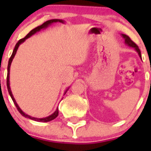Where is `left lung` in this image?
Returning a JSON list of instances; mask_svg holds the SVG:
<instances>
[{
    "instance_id": "left-lung-1",
    "label": "left lung",
    "mask_w": 151,
    "mask_h": 151,
    "mask_svg": "<svg viewBox=\"0 0 151 151\" xmlns=\"http://www.w3.org/2000/svg\"><path fill=\"white\" fill-rule=\"evenodd\" d=\"M122 36L123 37V38L124 39V43H125V45H127L129 46V47H131V48H135V50L138 52L139 55V57L141 58V52H140V50H139V48L138 46L136 45V44L134 43L133 41H132L129 36H127V35H125V34H122Z\"/></svg>"
}]
</instances>
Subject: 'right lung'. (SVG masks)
<instances>
[{
  "mask_svg": "<svg viewBox=\"0 0 151 151\" xmlns=\"http://www.w3.org/2000/svg\"><path fill=\"white\" fill-rule=\"evenodd\" d=\"M64 22L63 20L62 19H50V20H48V21H46L45 22H44L43 24L41 25V26H39V27H36V28H34V29H32L31 31L29 32V34H27V36L25 37L24 38L22 39H20L19 41H18L17 44L15 45V48H14V50H13V52L12 54V55H11L10 59H9V61H8V75H7V88H8V93H9V95H10L11 98H12V99L13 103H14V104L15 105V106H16V108H17V110H19V112L23 116V117H27V118H29V119H31V120H34V121H36V122H50V121H52L53 119H55V117L58 116V114H59V110H58V108H57L56 110H55V111L52 114L49 115V116H48V117H43V118H37V117H31V116H29V115L27 114H25L23 111H22L21 109H20V107L19 106V105L17 104V103H16V101H15V98H14V96H13L12 93V90H11V88H10V81H9V74H10V67H11V64H12V62L13 59H14V57H15V54H16V52H17L18 48H19V45H21L22 43H23L26 40H27V38H29V37H30L32 36V35H34V34H36L37 32H39L41 29H45V28H47V27H48V26H50V25H52V23H54V22ZM70 88V87L67 88V89L66 90V92H65V93H64V95L66 94V92L68 91V89Z\"/></svg>",
  "mask_w": 151,
  "mask_h": 151,
  "instance_id": "obj_1",
  "label": "right lung"
}]
</instances>
